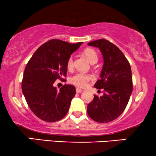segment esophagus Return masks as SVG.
<instances>
[{"mask_svg": "<svg viewBox=\"0 0 156 156\" xmlns=\"http://www.w3.org/2000/svg\"><path fill=\"white\" fill-rule=\"evenodd\" d=\"M76 93H81V92H82L83 90L80 88H76Z\"/></svg>", "mask_w": 156, "mask_h": 156, "instance_id": "esophagus-1", "label": "esophagus"}]
</instances>
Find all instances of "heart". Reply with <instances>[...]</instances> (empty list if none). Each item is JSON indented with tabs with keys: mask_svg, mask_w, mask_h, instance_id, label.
Wrapping results in <instances>:
<instances>
[{
	"mask_svg": "<svg viewBox=\"0 0 156 156\" xmlns=\"http://www.w3.org/2000/svg\"><path fill=\"white\" fill-rule=\"evenodd\" d=\"M84 54L88 60L91 64H94L98 60V55L95 50L91 48H87L84 50ZM73 57L70 56L67 59V67L68 69H72L73 67ZM92 76L89 74H83V73H76L71 76L69 79V82L72 84L78 87H85L87 86V83L89 81L92 80Z\"/></svg>",
	"mask_w": 156,
	"mask_h": 156,
	"instance_id": "heart-1",
	"label": "heart"
}]
</instances>
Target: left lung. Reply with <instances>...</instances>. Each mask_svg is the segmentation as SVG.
<instances>
[{"label": "left lung", "instance_id": "left-lung-1", "mask_svg": "<svg viewBox=\"0 0 156 156\" xmlns=\"http://www.w3.org/2000/svg\"><path fill=\"white\" fill-rule=\"evenodd\" d=\"M99 48L104 58L100 80L94 84L104 89V95H94L87 106L89 117L99 123H108L118 118L125 110L133 90L130 64L119 48L105 39L88 43Z\"/></svg>", "mask_w": 156, "mask_h": 156}]
</instances>
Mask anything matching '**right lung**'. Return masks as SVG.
<instances>
[{
  "label": "right lung",
  "mask_w": 156,
  "mask_h": 156,
  "mask_svg": "<svg viewBox=\"0 0 156 156\" xmlns=\"http://www.w3.org/2000/svg\"><path fill=\"white\" fill-rule=\"evenodd\" d=\"M82 43L50 40L42 44L27 62L22 91L30 108L42 120L55 122L67 114L75 87L65 84L58 91L53 84L67 75V59Z\"/></svg>",
  "instance_id": "obj_1"
}]
</instances>
